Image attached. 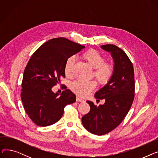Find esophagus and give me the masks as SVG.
<instances>
[{
    "instance_id": "34e87169",
    "label": "esophagus",
    "mask_w": 158,
    "mask_h": 158,
    "mask_svg": "<svg viewBox=\"0 0 158 158\" xmlns=\"http://www.w3.org/2000/svg\"><path fill=\"white\" fill-rule=\"evenodd\" d=\"M76 101H77V102H85V101L84 100V99H82V98H81V97H76Z\"/></svg>"
}]
</instances>
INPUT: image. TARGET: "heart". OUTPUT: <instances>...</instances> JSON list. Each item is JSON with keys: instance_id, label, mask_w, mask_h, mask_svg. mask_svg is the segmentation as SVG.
I'll return each instance as SVG.
<instances>
[{"instance_id": "heart-1", "label": "heart", "mask_w": 158, "mask_h": 158, "mask_svg": "<svg viewBox=\"0 0 158 158\" xmlns=\"http://www.w3.org/2000/svg\"><path fill=\"white\" fill-rule=\"evenodd\" d=\"M82 57L94 69V75L98 83L102 85H106L111 79L113 73V66L105 62L104 57L96 50L90 49L85 52ZM75 64V57L70 56L66 60L64 65V72L66 76L70 77ZM94 81L77 80L70 85L71 90L77 95L85 97L92 93L96 87Z\"/></svg>"}]
</instances>
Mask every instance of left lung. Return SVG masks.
I'll list each match as a JSON object with an SVG mask.
<instances>
[{
	"mask_svg": "<svg viewBox=\"0 0 158 158\" xmlns=\"http://www.w3.org/2000/svg\"><path fill=\"white\" fill-rule=\"evenodd\" d=\"M101 48L113 58V73L110 81L95 94L97 101L105 99L104 104L97 106L86 101L90 111L82 118L85 129L99 136L111 132L125 118L133 102L135 88L133 65L125 52L112 44Z\"/></svg>",
	"mask_w": 158,
	"mask_h": 158,
	"instance_id": "obj_1",
	"label": "left lung"
}]
</instances>
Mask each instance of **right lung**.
Instances as JSON below:
<instances>
[{
	"label": "right lung",
	"mask_w": 158,
	"mask_h": 158,
	"mask_svg": "<svg viewBox=\"0 0 158 158\" xmlns=\"http://www.w3.org/2000/svg\"><path fill=\"white\" fill-rule=\"evenodd\" d=\"M84 48L65 38H56L31 56L23 72L20 95L25 111L37 126H48L59 121L64 107L76 102V95L70 89L58 97L52 88L65 77L66 60Z\"/></svg>",
	"instance_id": "add662e5"
}]
</instances>
